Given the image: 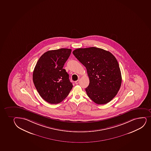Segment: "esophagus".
I'll return each mask as SVG.
<instances>
[{
	"label": "esophagus",
	"instance_id": "34e87169",
	"mask_svg": "<svg viewBox=\"0 0 151 151\" xmlns=\"http://www.w3.org/2000/svg\"><path fill=\"white\" fill-rule=\"evenodd\" d=\"M80 79H78V80H77V81H75V84H78L79 82Z\"/></svg>",
	"mask_w": 151,
	"mask_h": 151
}]
</instances>
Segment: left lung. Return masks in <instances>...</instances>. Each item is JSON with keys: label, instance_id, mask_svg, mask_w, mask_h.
Wrapping results in <instances>:
<instances>
[{"label": "left lung", "instance_id": "left-lung-1", "mask_svg": "<svg viewBox=\"0 0 151 151\" xmlns=\"http://www.w3.org/2000/svg\"><path fill=\"white\" fill-rule=\"evenodd\" d=\"M87 69L89 84L85 89L88 96L99 105L107 104L117 95L122 83L118 62L111 52L92 47L73 51Z\"/></svg>", "mask_w": 151, "mask_h": 151}]
</instances>
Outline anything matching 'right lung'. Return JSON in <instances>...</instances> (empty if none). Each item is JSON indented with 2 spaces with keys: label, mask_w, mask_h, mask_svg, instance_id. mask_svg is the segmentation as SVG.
<instances>
[{
  "label": "right lung",
  "mask_w": 151,
  "mask_h": 151,
  "mask_svg": "<svg viewBox=\"0 0 151 151\" xmlns=\"http://www.w3.org/2000/svg\"><path fill=\"white\" fill-rule=\"evenodd\" d=\"M71 49L48 51L38 60L33 72L34 86L47 102L58 104L67 97L73 87L69 74L63 68Z\"/></svg>",
  "instance_id": "obj_1"
}]
</instances>
